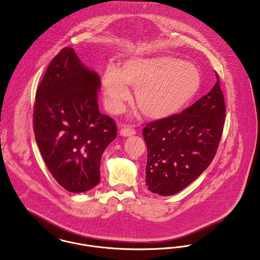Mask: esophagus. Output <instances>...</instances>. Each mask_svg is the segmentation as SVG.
Instances as JSON below:
<instances>
[{"label": "esophagus", "instance_id": "1", "mask_svg": "<svg viewBox=\"0 0 260 260\" xmlns=\"http://www.w3.org/2000/svg\"><path fill=\"white\" fill-rule=\"evenodd\" d=\"M120 134L122 137H132V136L137 134V131L135 128H132V127H123L121 129Z\"/></svg>", "mask_w": 260, "mask_h": 260}]
</instances>
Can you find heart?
I'll return each instance as SVG.
<instances>
[{"mask_svg":"<svg viewBox=\"0 0 260 260\" xmlns=\"http://www.w3.org/2000/svg\"><path fill=\"white\" fill-rule=\"evenodd\" d=\"M101 84L105 105L112 113H120L129 100L128 86L136 89L139 111L153 121L165 120L181 112L197 95L201 77L196 66L171 56L133 58L121 69L109 64Z\"/></svg>","mask_w":260,"mask_h":260,"instance_id":"b5f03b06","label":"heart"}]
</instances>
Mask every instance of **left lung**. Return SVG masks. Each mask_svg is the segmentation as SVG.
<instances>
[{"mask_svg":"<svg viewBox=\"0 0 260 260\" xmlns=\"http://www.w3.org/2000/svg\"><path fill=\"white\" fill-rule=\"evenodd\" d=\"M211 91L181 114L148 122L145 183L163 197L173 196L199 178L212 162L222 137L226 107L219 77Z\"/></svg>","mask_w":260,"mask_h":260,"instance_id":"1","label":"left lung"}]
</instances>
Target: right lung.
Wrapping results in <instances>:
<instances>
[{"label": "right lung", "instance_id": "right-lung-1", "mask_svg": "<svg viewBox=\"0 0 260 260\" xmlns=\"http://www.w3.org/2000/svg\"><path fill=\"white\" fill-rule=\"evenodd\" d=\"M100 77L69 47L52 60L35 95L33 129L47 168L69 191L100 182L101 157L117 137L115 121L100 113Z\"/></svg>", "mask_w": 260, "mask_h": 260}]
</instances>
